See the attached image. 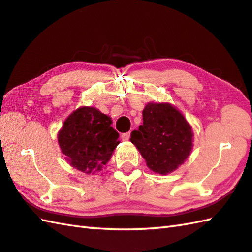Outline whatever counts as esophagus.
<instances>
[{
    "instance_id": "34e87169",
    "label": "esophagus",
    "mask_w": 252,
    "mask_h": 252,
    "mask_svg": "<svg viewBox=\"0 0 252 252\" xmlns=\"http://www.w3.org/2000/svg\"><path fill=\"white\" fill-rule=\"evenodd\" d=\"M130 134L131 133L130 132H126V133H123L122 134V141H129V139H130Z\"/></svg>"
}]
</instances>
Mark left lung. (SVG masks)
I'll list each match as a JSON object with an SVG mask.
<instances>
[{"mask_svg":"<svg viewBox=\"0 0 252 252\" xmlns=\"http://www.w3.org/2000/svg\"><path fill=\"white\" fill-rule=\"evenodd\" d=\"M146 166L158 175L178 169L193 147V131L180 110L169 102H149L143 110V125L131 133Z\"/></svg>","mask_w":252,"mask_h":252,"instance_id":"1","label":"left lung"}]
</instances>
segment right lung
I'll use <instances>...</instances> for the list:
<instances>
[{
	"label": "right lung",
	"instance_id": "right-lung-1",
	"mask_svg": "<svg viewBox=\"0 0 252 252\" xmlns=\"http://www.w3.org/2000/svg\"><path fill=\"white\" fill-rule=\"evenodd\" d=\"M111 123L109 116L88 106L77 108L66 118L58 143L73 168L87 175L102 170L120 143Z\"/></svg>",
	"mask_w": 252,
	"mask_h": 252
}]
</instances>
